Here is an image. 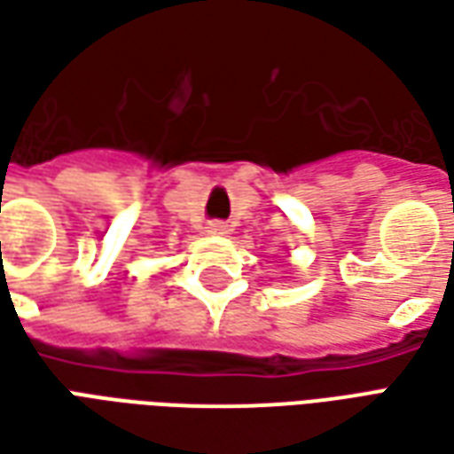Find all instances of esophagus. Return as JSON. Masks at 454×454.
<instances>
[{"mask_svg": "<svg viewBox=\"0 0 454 454\" xmlns=\"http://www.w3.org/2000/svg\"><path fill=\"white\" fill-rule=\"evenodd\" d=\"M208 233H214V236H223L228 231V226L223 221H208Z\"/></svg>", "mask_w": 454, "mask_h": 454, "instance_id": "1", "label": "esophagus"}]
</instances>
